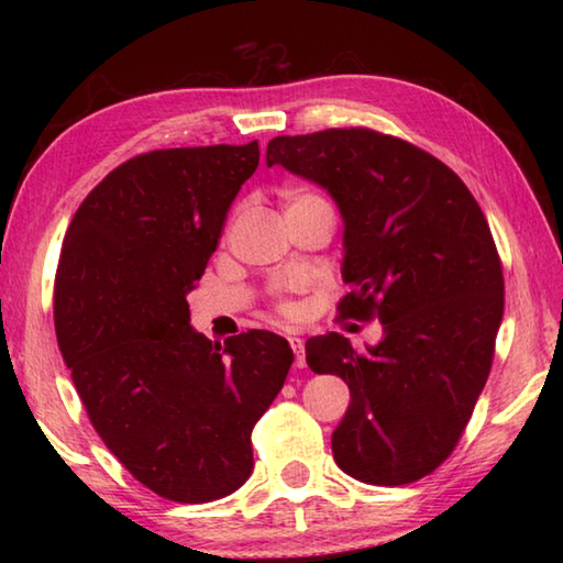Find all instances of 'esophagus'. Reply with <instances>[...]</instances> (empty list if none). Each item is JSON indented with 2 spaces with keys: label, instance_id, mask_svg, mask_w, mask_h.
Returning <instances> with one entry per match:
<instances>
[{
  "label": "esophagus",
  "instance_id": "34e87169",
  "mask_svg": "<svg viewBox=\"0 0 563 563\" xmlns=\"http://www.w3.org/2000/svg\"><path fill=\"white\" fill-rule=\"evenodd\" d=\"M288 342H290V347H292V352H295V365L302 367V365H305V342H302V338L290 335Z\"/></svg>",
  "mask_w": 563,
  "mask_h": 563
}]
</instances>
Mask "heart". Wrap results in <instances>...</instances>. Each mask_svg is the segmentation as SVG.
<instances>
[{"label":"heart","mask_w":563,"mask_h":563,"mask_svg":"<svg viewBox=\"0 0 563 563\" xmlns=\"http://www.w3.org/2000/svg\"><path fill=\"white\" fill-rule=\"evenodd\" d=\"M316 201H322V198L316 194V190L305 188V186H290L283 190V208L288 211V208H295V206H302V203H316ZM280 312L283 316H295V305L292 302H280Z\"/></svg>","instance_id":"heart-1"}]
</instances>
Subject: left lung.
Returning a JSON list of instances; mask_svg holds the SVG:
<instances>
[{
	"instance_id": "1",
	"label": "left lung",
	"mask_w": 563,
	"mask_h": 563,
	"mask_svg": "<svg viewBox=\"0 0 563 563\" xmlns=\"http://www.w3.org/2000/svg\"><path fill=\"white\" fill-rule=\"evenodd\" d=\"M265 164L328 190L352 288L340 312L383 322L365 352L340 332L305 342L312 373L350 387L332 456L377 487L422 479L460 442L492 369L504 275L487 218L440 158L369 129L278 136Z\"/></svg>"
}]
</instances>
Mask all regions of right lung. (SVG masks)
I'll return each mask as SVG.
<instances>
[{
	"mask_svg": "<svg viewBox=\"0 0 563 563\" xmlns=\"http://www.w3.org/2000/svg\"><path fill=\"white\" fill-rule=\"evenodd\" d=\"M258 161V141L141 154L84 198L64 235L54 325L76 393L113 456L180 504L243 487L253 427L292 365L275 332L221 345L190 328L186 295Z\"/></svg>",
	"mask_w": 563,
	"mask_h": 563,
	"instance_id": "obj_1",
	"label": "right lung"
}]
</instances>
